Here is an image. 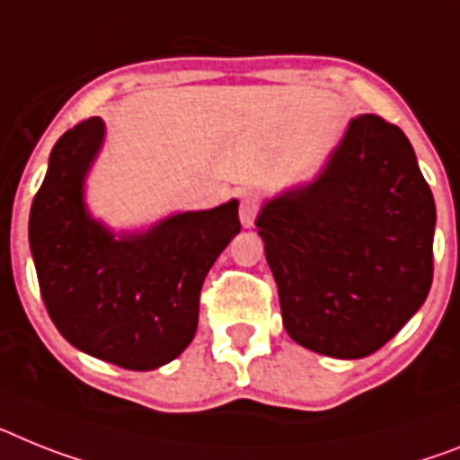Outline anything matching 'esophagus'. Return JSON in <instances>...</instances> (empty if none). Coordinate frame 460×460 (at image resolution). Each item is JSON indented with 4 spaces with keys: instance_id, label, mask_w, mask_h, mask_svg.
Wrapping results in <instances>:
<instances>
[{
    "instance_id": "1",
    "label": "esophagus",
    "mask_w": 460,
    "mask_h": 460,
    "mask_svg": "<svg viewBox=\"0 0 460 460\" xmlns=\"http://www.w3.org/2000/svg\"><path fill=\"white\" fill-rule=\"evenodd\" d=\"M260 199L252 194H245L241 199V208H238V212H241V222L243 226H252L254 219H257V215H260Z\"/></svg>"
}]
</instances>
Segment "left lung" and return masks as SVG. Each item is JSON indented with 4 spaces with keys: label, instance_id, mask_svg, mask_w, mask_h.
<instances>
[{
    "label": "left lung",
    "instance_id": "8db88e82",
    "mask_svg": "<svg viewBox=\"0 0 460 460\" xmlns=\"http://www.w3.org/2000/svg\"><path fill=\"white\" fill-rule=\"evenodd\" d=\"M299 346L367 358L426 302L433 283L435 200L407 135L360 114L314 184L269 200L257 217Z\"/></svg>",
    "mask_w": 460,
    "mask_h": 460
}]
</instances>
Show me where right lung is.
Here are the masks:
<instances>
[{
    "label": "right lung",
    "mask_w": 460,
    "mask_h": 460,
    "mask_svg": "<svg viewBox=\"0 0 460 460\" xmlns=\"http://www.w3.org/2000/svg\"><path fill=\"white\" fill-rule=\"evenodd\" d=\"M102 135V119L91 117L56 142L30 210V248L58 332L93 358L146 372L194 339L203 280L241 231L238 200L114 238L84 208Z\"/></svg>",
    "instance_id": "right-lung-1"
}]
</instances>
